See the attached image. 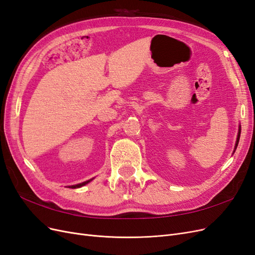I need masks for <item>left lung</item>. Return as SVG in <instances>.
I'll use <instances>...</instances> for the list:
<instances>
[{"label": "left lung", "instance_id": "obj_1", "mask_svg": "<svg viewBox=\"0 0 255 255\" xmlns=\"http://www.w3.org/2000/svg\"><path fill=\"white\" fill-rule=\"evenodd\" d=\"M240 136H241V126L239 128V133H238V138H236V142H235V147H234V151L236 150V147H238L239 141H240Z\"/></svg>", "mask_w": 255, "mask_h": 255}]
</instances>
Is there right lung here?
Masks as SVG:
<instances>
[{
    "instance_id": "right-lung-1",
    "label": "right lung",
    "mask_w": 255,
    "mask_h": 255,
    "mask_svg": "<svg viewBox=\"0 0 255 255\" xmlns=\"http://www.w3.org/2000/svg\"><path fill=\"white\" fill-rule=\"evenodd\" d=\"M94 178H92V179H90V180H86V181H84V182H81V183H78V184H74V186H69V188H72V189H77V188H81V187H83V186H85V184H87L89 183L90 181H92Z\"/></svg>"
}]
</instances>
